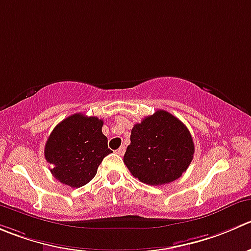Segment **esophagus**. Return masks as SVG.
Wrapping results in <instances>:
<instances>
[{
    "label": "esophagus",
    "instance_id": "esophagus-1",
    "mask_svg": "<svg viewBox=\"0 0 251 251\" xmlns=\"http://www.w3.org/2000/svg\"><path fill=\"white\" fill-rule=\"evenodd\" d=\"M125 146H121V147L116 151V153H118V154H124V153H125Z\"/></svg>",
    "mask_w": 251,
    "mask_h": 251
}]
</instances>
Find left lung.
<instances>
[{
	"mask_svg": "<svg viewBox=\"0 0 251 251\" xmlns=\"http://www.w3.org/2000/svg\"><path fill=\"white\" fill-rule=\"evenodd\" d=\"M130 140L124 163L140 181L154 186L181 176L195 152L190 131L165 110H157L136 124Z\"/></svg>",
	"mask_w": 251,
	"mask_h": 251,
	"instance_id": "left-lung-1",
	"label": "left lung"
}]
</instances>
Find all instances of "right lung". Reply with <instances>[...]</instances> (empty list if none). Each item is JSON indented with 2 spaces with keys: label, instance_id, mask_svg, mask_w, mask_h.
Returning <instances> with one entry per match:
<instances>
[{
  "label": "right lung",
  "instance_id": "obj_1",
  "mask_svg": "<svg viewBox=\"0 0 251 251\" xmlns=\"http://www.w3.org/2000/svg\"><path fill=\"white\" fill-rule=\"evenodd\" d=\"M101 127V119L83 114H74L56 125L46 141L44 154L58 181L81 187L96 176L101 160L111 153Z\"/></svg>",
  "mask_w": 251,
  "mask_h": 251
}]
</instances>
